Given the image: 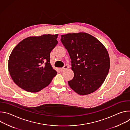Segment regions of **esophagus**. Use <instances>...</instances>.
I'll return each mask as SVG.
<instances>
[{"instance_id": "esophagus-1", "label": "esophagus", "mask_w": 130, "mask_h": 130, "mask_svg": "<svg viewBox=\"0 0 130 130\" xmlns=\"http://www.w3.org/2000/svg\"><path fill=\"white\" fill-rule=\"evenodd\" d=\"M67 68H68L67 66V65H65V66H64L63 67H62V68H61L60 69H61V70H65V69H67Z\"/></svg>"}]
</instances>
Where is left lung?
<instances>
[{"mask_svg": "<svg viewBox=\"0 0 130 130\" xmlns=\"http://www.w3.org/2000/svg\"><path fill=\"white\" fill-rule=\"evenodd\" d=\"M61 41L71 60L73 79L68 83L80 95L97 90L104 82L110 67L108 52L98 39L85 33L62 35Z\"/></svg>", "mask_w": 130, "mask_h": 130, "instance_id": "1", "label": "left lung"}]
</instances>
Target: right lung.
<instances>
[{
  "label": "right lung",
  "instance_id": "obj_1",
  "mask_svg": "<svg viewBox=\"0 0 130 130\" xmlns=\"http://www.w3.org/2000/svg\"><path fill=\"white\" fill-rule=\"evenodd\" d=\"M58 34L29 36L13 49L8 69L14 83L30 92H38L47 86L57 72L50 64V52L58 42Z\"/></svg>",
  "mask_w": 130,
  "mask_h": 130
}]
</instances>
